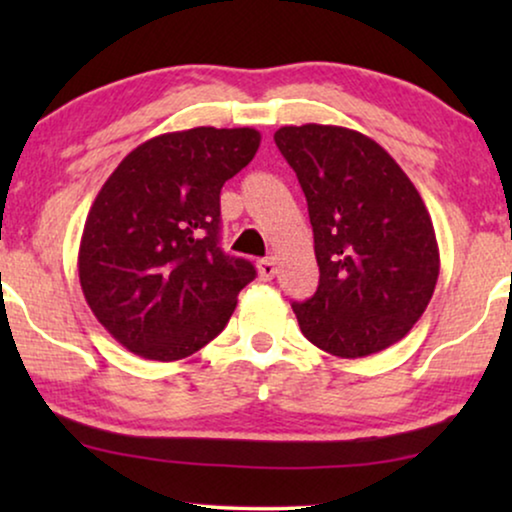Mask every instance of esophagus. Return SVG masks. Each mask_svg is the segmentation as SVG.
Listing matches in <instances>:
<instances>
[{
    "label": "esophagus",
    "mask_w": 512,
    "mask_h": 512,
    "mask_svg": "<svg viewBox=\"0 0 512 512\" xmlns=\"http://www.w3.org/2000/svg\"><path fill=\"white\" fill-rule=\"evenodd\" d=\"M256 268H258V275H261L263 282H270V279L277 275V263H275V258H261Z\"/></svg>",
    "instance_id": "esophagus-1"
}]
</instances>
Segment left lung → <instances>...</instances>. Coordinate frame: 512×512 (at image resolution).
I'll return each mask as SVG.
<instances>
[{"label": "left lung", "mask_w": 512, "mask_h": 512, "mask_svg": "<svg viewBox=\"0 0 512 512\" xmlns=\"http://www.w3.org/2000/svg\"><path fill=\"white\" fill-rule=\"evenodd\" d=\"M275 144L305 193L319 265L314 296L291 305L300 331L340 359L396 345L424 314L440 272L422 195L356 130L284 125Z\"/></svg>", "instance_id": "8db88e82"}]
</instances>
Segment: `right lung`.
I'll use <instances>...</instances> for the list:
<instances>
[{"mask_svg": "<svg viewBox=\"0 0 512 512\" xmlns=\"http://www.w3.org/2000/svg\"><path fill=\"white\" fill-rule=\"evenodd\" d=\"M258 146L254 128L165 132L104 181L83 226L79 279L97 321L132 354L179 361L226 328L256 270L219 247L221 188Z\"/></svg>", "mask_w": 512, "mask_h": 512, "instance_id": "right-lung-1", "label": "right lung"}]
</instances>
